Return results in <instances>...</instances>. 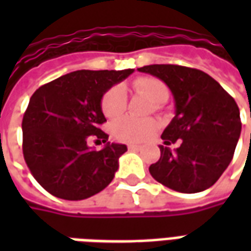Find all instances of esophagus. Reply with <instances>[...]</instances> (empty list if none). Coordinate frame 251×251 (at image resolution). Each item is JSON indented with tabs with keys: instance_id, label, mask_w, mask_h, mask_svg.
<instances>
[{
	"instance_id": "1",
	"label": "esophagus",
	"mask_w": 251,
	"mask_h": 251,
	"mask_svg": "<svg viewBox=\"0 0 251 251\" xmlns=\"http://www.w3.org/2000/svg\"><path fill=\"white\" fill-rule=\"evenodd\" d=\"M127 149H129V151H140L141 147H140V145H136V144H129V145H127Z\"/></svg>"
}]
</instances>
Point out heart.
<instances>
[{
  "instance_id": "obj_1",
  "label": "heart",
  "mask_w": 251,
  "mask_h": 251,
  "mask_svg": "<svg viewBox=\"0 0 251 251\" xmlns=\"http://www.w3.org/2000/svg\"><path fill=\"white\" fill-rule=\"evenodd\" d=\"M133 88L137 94L148 98L153 103V110L161 109V103L169 98V87L154 76L137 77L133 82ZM100 107L106 118L114 120L120 117L126 109V93L121 86L109 88L100 100ZM157 130V122L152 118L137 120L131 117H124L111 126L113 136L124 142H142L148 140Z\"/></svg>"
}]
</instances>
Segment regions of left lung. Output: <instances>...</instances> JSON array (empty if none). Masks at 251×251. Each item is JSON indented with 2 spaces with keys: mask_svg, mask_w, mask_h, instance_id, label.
<instances>
[{
  "mask_svg": "<svg viewBox=\"0 0 251 251\" xmlns=\"http://www.w3.org/2000/svg\"><path fill=\"white\" fill-rule=\"evenodd\" d=\"M138 71L161 79L176 106L161 138L165 145H180L174 152L160 145L161 156L149 167L153 179L183 194L210 188L231 163L241 136L237 102L214 77L196 68L152 64Z\"/></svg>",
  "mask_w": 251,
  "mask_h": 251,
  "instance_id": "1",
  "label": "left lung"
}]
</instances>
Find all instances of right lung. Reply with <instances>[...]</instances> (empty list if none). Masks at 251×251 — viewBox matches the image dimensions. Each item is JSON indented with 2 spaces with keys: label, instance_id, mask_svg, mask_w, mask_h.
I'll return each instance as SVG.
<instances>
[{
  "label": "right lung",
  "instance_id": "obj_1",
  "mask_svg": "<svg viewBox=\"0 0 251 251\" xmlns=\"http://www.w3.org/2000/svg\"><path fill=\"white\" fill-rule=\"evenodd\" d=\"M134 70H79L43 84L30 97L23 118V153L30 174L50 194L83 200L114 179L126 145L110 144L100 100L111 86ZM95 139L106 143L97 151Z\"/></svg>",
  "mask_w": 251,
  "mask_h": 251
}]
</instances>
